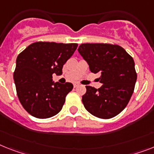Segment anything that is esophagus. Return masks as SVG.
Listing matches in <instances>:
<instances>
[{"label":"esophagus","instance_id":"obj_1","mask_svg":"<svg viewBox=\"0 0 154 154\" xmlns=\"http://www.w3.org/2000/svg\"><path fill=\"white\" fill-rule=\"evenodd\" d=\"M77 86H79V84H78V83H74V84H73V87H74V88L77 87Z\"/></svg>","mask_w":154,"mask_h":154}]
</instances>
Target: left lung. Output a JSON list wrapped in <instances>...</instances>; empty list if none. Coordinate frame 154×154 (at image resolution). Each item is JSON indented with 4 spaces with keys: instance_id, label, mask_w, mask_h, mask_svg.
I'll return each instance as SVG.
<instances>
[{
    "instance_id": "8db88e82",
    "label": "left lung",
    "mask_w": 154,
    "mask_h": 154,
    "mask_svg": "<svg viewBox=\"0 0 154 154\" xmlns=\"http://www.w3.org/2000/svg\"><path fill=\"white\" fill-rule=\"evenodd\" d=\"M78 52L91 72L99 73V89L86 86L82 96L85 109L95 117L109 119L125 109L137 80L135 62L123 48L109 44H82Z\"/></svg>"
}]
</instances>
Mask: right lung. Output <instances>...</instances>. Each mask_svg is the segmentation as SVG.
Instances as JSON below:
<instances>
[{"mask_svg":"<svg viewBox=\"0 0 154 154\" xmlns=\"http://www.w3.org/2000/svg\"><path fill=\"white\" fill-rule=\"evenodd\" d=\"M77 44L35 42L16 59L14 72L16 91L23 108L33 117L49 118L60 112L71 83L54 82L52 74L62 75L63 66Z\"/></svg>","mask_w":154,"mask_h":154,"instance_id":"1","label":"right lung"}]
</instances>
